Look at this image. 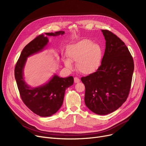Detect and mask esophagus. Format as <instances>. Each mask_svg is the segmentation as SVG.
I'll use <instances>...</instances> for the list:
<instances>
[{
  "mask_svg": "<svg viewBox=\"0 0 146 146\" xmlns=\"http://www.w3.org/2000/svg\"><path fill=\"white\" fill-rule=\"evenodd\" d=\"M74 83H77L80 82V79L78 78V77H75L74 78Z\"/></svg>",
  "mask_w": 146,
  "mask_h": 146,
  "instance_id": "1",
  "label": "esophagus"
}]
</instances>
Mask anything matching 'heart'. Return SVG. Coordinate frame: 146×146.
<instances>
[{
	"label": "heart",
	"mask_w": 146,
	"mask_h": 146,
	"mask_svg": "<svg viewBox=\"0 0 146 146\" xmlns=\"http://www.w3.org/2000/svg\"><path fill=\"white\" fill-rule=\"evenodd\" d=\"M67 53L72 61L77 62V69L83 74H90L98 70L103 57L101 46L89 39H83L70 45ZM71 60H64L65 66L70 69L73 67Z\"/></svg>",
	"instance_id": "b5f03b06"
}]
</instances>
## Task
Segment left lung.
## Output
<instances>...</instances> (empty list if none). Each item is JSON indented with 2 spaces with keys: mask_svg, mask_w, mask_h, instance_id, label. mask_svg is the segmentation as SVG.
<instances>
[{
  "mask_svg": "<svg viewBox=\"0 0 146 146\" xmlns=\"http://www.w3.org/2000/svg\"><path fill=\"white\" fill-rule=\"evenodd\" d=\"M106 49L101 65L94 73L82 77L84 102L93 113H111L127 100L134 72V61L127 47L115 35L102 30Z\"/></svg>",
  "mask_w": 146,
  "mask_h": 146,
  "instance_id": "left-lung-1",
  "label": "left lung"
}]
</instances>
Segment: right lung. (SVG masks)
Masks as SVG:
<instances>
[{
	"label": "right lung",
	"instance_id": "1",
	"mask_svg": "<svg viewBox=\"0 0 146 146\" xmlns=\"http://www.w3.org/2000/svg\"><path fill=\"white\" fill-rule=\"evenodd\" d=\"M64 32L46 33L47 36L63 35ZM48 40L47 36L40 35L28 43L23 49L15 68V77L21 98L27 108L36 114L48 117L56 113L62 106L66 89L73 84V76L66 78L54 75L44 85L32 88L25 82L23 70L27 57L42 51Z\"/></svg>",
	"mask_w": 146,
	"mask_h": 146
}]
</instances>
